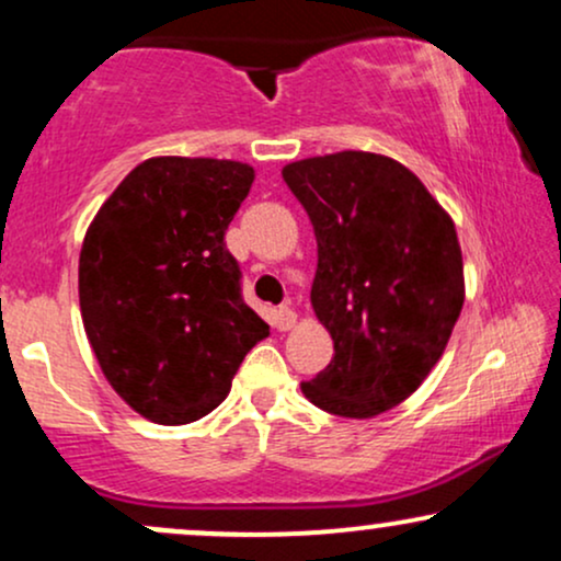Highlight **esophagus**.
Here are the masks:
<instances>
[{
	"instance_id": "34e87169",
	"label": "esophagus",
	"mask_w": 561,
	"mask_h": 561,
	"mask_svg": "<svg viewBox=\"0 0 561 561\" xmlns=\"http://www.w3.org/2000/svg\"><path fill=\"white\" fill-rule=\"evenodd\" d=\"M274 324L279 332H289L295 324H298V313H295L293 308H279L274 317Z\"/></svg>"
}]
</instances>
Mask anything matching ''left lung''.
I'll return each mask as SVG.
<instances>
[{
  "instance_id": "obj_1",
  "label": "left lung",
  "mask_w": 561,
  "mask_h": 561,
  "mask_svg": "<svg viewBox=\"0 0 561 561\" xmlns=\"http://www.w3.org/2000/svg\"><path fill=\"white\" fill-rule=\"evenodd\" d=\"M317 234L313 313L334 356L302 396L371 420L403 403L440 362L465 306L454 218L388 156L343 150L282 169Z\"/></svg>"
}]
</instances>
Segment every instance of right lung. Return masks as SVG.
<instances>
[{
    "label": "right lung",
    "mask_w": 561,
    "mask_h": 561,
    "mask_svg": "<svg viewBox=\"0 0 561 561\" xmlns=\"http://www.w3.org/2000/svg\"><path fill=\"white\" fill-rule=\"evenodd\" d=\"M240 160L139 163L96 210L79 259L83 330L102 375L145 420L186 424L229 396L268 324L224 242L253 186Z\"/></svg>",
    "instance_id": "add662e5"
}]
</instances>
